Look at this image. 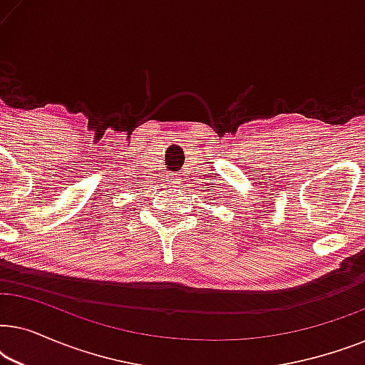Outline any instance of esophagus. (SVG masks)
I'll use <instances>...</instances> for the list:
<instances>
[{"label": "esophagus", "mask_w": 365, "mask_h": 365, "mask_svg": "<svg viewBox=\"0 0 365 365\" xmlns=\"http://www.w3.org/2000/svg\"><path fill=\"white\" fill-rule=\"evenodd\" d=\"M169 182H171V184H179V181H178V178H176V176H171V178H169Z\"/></svg>", "instance_id": "1"}]
</instances>
